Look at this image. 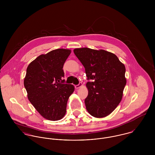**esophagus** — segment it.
I'll list each match as a JSON object with an SVG mask.
<instances>
[{
    "mask_svg": "<svg viewBox=\"0 0 155 155\" xmlns=\"http://www.w3.org/2000/svg\"><path fill=\"white\" fill-rule=\"evenodd\" d=\"M83 86V84H82V82H80L78 85H76V86H75V88L76 89H79V88H81V87H82Z\"/></svg>",
    "mask_w": 155,
    "mask_h": 155,
    "instance_id": "1",
    "label": "esophagus"
}]
</instances>
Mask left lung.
<instances>
[{
  "label": "left lung",
  "mask_w": 155,
  "mask_h": 155,
  "mask_svg": "<svg viewBox=\"0 0 155 155\" xmlns=\"http://www.w3.org/2000/svg\"><path fill=\"white\" fill-rule=\"evenodd\" d=\"M75 55L85 68L88 95L85 104L89 113L97 118L109 115L119 105L127 84L125 67L117 57L103 49L76 48Z\"/></svg>",
  "instance_id": "left-lung-1"
}]
</instances>
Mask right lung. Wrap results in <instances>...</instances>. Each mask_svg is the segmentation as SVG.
<instances>
[{
  "mask_svg": "<svg viewBox=\"0 0 155 155\" xmlns=\"http://www.w3.org/2000/svg\"><path fill=\"white\" fill-rule=\"evenodd\" d=\"M71 53L67 49L52 50L42 54L27 68L24 85L27 97L36 110L46 119H61L74 87L65 84L64 64Z\"/></svg>",
  "mask_w": 155,
  "mask_h": 155,
  "instance_id": "add662e5",
  "label": "right lung"
}]
</instances>
